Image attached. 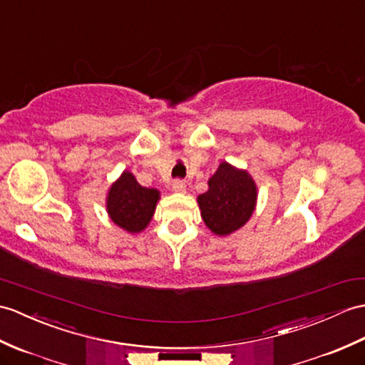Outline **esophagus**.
Returning a JSON list of instances; mask_svg holds the SVG:
<instances>
[{
    "label": "esophagus",
    "mask_w": 365,
    "mask_h": 365,
    "mask_svg": "<svg viewBox=\"0 0 365 365\" xmlns=\"http://www.w3.org/2000/svg\"><path fill=\"white\" fill-rule=\"evenodd\" d=\"M171 190H173L174 192H185V191H186V185H185L182 180L177 179V180L173 182Z\"/></svg>",
    "instance_id": "obj_1"
}]
</instances>
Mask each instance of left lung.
Listing matches in <instances>:
<instances>
[{"label": "left lung", "instance_id": "1", "mask_svg": "<svg viewBox=\"0 0 365 365\" xmlns=\"http://www.w3.org/2000/svg\"><path fill=\"white\" fill-rule=\"evenodd\" d=\"M208 186L197 202L203 222L211 232L225 236L249 221L257 203V185L247 173L222 162Z\"/></svg>", "mask_w": 365, "mask_h": 365}]
</instances>
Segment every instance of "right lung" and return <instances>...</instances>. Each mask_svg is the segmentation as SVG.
I'll return each instance as SVG.
<instances>
[{"mask_svg":"<svg viewBox=\"0 0 365 365\" xmlns=\"http://www.w3.org/2000/svg\"><path fill=\"white\" fill-rule=\"evenodd\" d=\"M158 197L157 190L144 188L130 173L124 171L108 191L107 211L116 225L138 233L150 222Z\"/></svg>","mask_w":365,"mask_h":365,"instance_id":"add662e5","label":"right lung"}]
</instances>
